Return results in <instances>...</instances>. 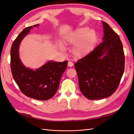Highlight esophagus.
<instances>
[{
	"label": "esophagus",
	"instance_id": "esophagus-1",
	"mask_svg": "<svg viewBox=\"0 0 134 134\" xmlns=\"http://www.w3.org/2000/svg\"><path fill=\"white\" fill-rule=\"evenodd\" d=\"M68 65L69 66L72 67V66H73V63H72L71 62H69L68 63Z\"/></svg>",
	"mask_w": 134,
	"mask_h": 134
}]
</instances>
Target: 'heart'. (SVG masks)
<instances>
[{"label": "heart", "mask_w": 134, "mask_h": 134, "mask_svg": "<svg viewBox=\"0 0 134 134\" xmlns=\"http://www.w3.org/2000/svg\"><path fill=\"white\" fill-rule=\"evenodd\" d=\"M97 40V34L88 27H82L72 32L68 36V43L76 45L72 49V54L80 58L89 53ZM61 48H63L62 46Z\"/></svg>", "instance_id": "b5f03b06"}]
</instances>
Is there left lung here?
<instances>
[{
	"label": "left lung",
	"mask_w": 134,
	"mask_h": 134,
	"mask_svg": "<svg viewBox=\"0 0 134 134\" xmlns=\"http://www.w3.org/2000/svg\"><path fill=\"white\" fill-rule=\"evenodd\" d=\"M103 41L74 64L80 90L91 100L111 96L118 88L125 69V55L119 36L102 22Z\"/></svg>",
	"instance_id": "left-lung-1"
}]
</instances>
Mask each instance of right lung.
<instances>
[{"instance_id": "add662e5", "label": "right lung", "mask_w": 134, "mask_h": 134, "mask_svg": "<svg viewBox=\"0 0 134 134\" xmlns=\"http://www.w3.org/2000/svg\"><path fill=\"white\" fill-rule=\"evenodd\" d=\"M38 26L35 25L34 27ZM32 28L30 26L25 28L12 44L11 71L15 83L24 94L35 99L46 100L51 98L57 92L61 78L67 68L68 61L48 62L36 70L24 66L19 57V46Z\"/></svg>"}]
</instances>
